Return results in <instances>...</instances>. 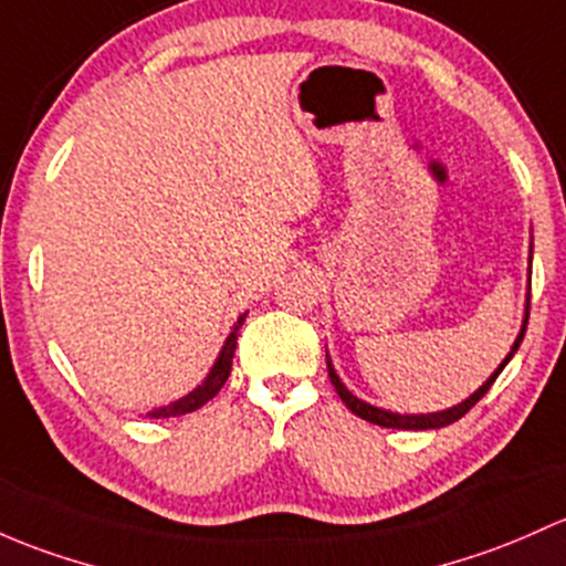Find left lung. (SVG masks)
I'll return each instance as SVG.
<instances>
[{"label": "left lung", "instance_id": "1", "mask_svg": "<svg viewBox=\"0 0 566 566\" xmlns=\"http://www.w3.org/2000/svg\"><path fill=\"white\" fill-rule=\"evenodd\" d=\"M526 323H528V319H523L521 336L515 338V344H513V353H510L507 358L502 360V366H499L496 371L491 374V379H488V382L483 385V388H480L478 392H472V396H469L467 401H463V403H458V407H453V409H444V412H433V415H396V412H385V409H377V407H371V403L360 401V398H355L353 392H349L347 388H344V385H342V379H338V377H336V371H333L331 360H328V377H331L333 388H336V392H338V398H342V401L347 403V409H349V412H355V415H358V418L368 420V423H374V426H382V428H403V431H426V428H442V426H450V423H455V420H461L463 415H467L469 409H472L474 403H478L480 398H483L485 392L491 390V385L496 382V377H499V374H502V368L507 366L510 358H513V355H515V349L521 347V342H523V333H526Z\"/></svg>", "mask_w": 566, "mask_h": 566}]
</instances>
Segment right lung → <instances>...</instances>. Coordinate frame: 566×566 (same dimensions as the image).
I'll use <instances>...</instances> for the list:
<instances>
[{"instance_id": "1", "label": "right lung", "mask_w": 566, "mask_h": 566, "mask_svg": "<svg viewBox=\"0 0 566 566\" xmlns=\"http://www.w3.org/2000/svg\"><path fill=\"white\" fill-rule=\"evenodd\" d=\"M247 317V314H243ZM243 317L238 319V325L233 328V333L228 336V342H224L222 353H219L217 363H213L211 374L206 377L203 385H198L189 396L178 398L176 403H170V407H163V409H154L151 418H178V415H187V412H195V409L203 407L206 401H211L213 396H217L219 390H222V385L228 382L230 377V368H233V355H235V338H238V328L243 325Z\"/></svg>"}]
</instances>
